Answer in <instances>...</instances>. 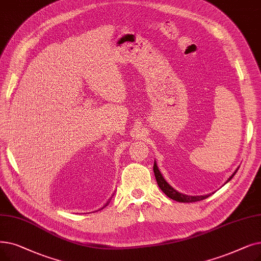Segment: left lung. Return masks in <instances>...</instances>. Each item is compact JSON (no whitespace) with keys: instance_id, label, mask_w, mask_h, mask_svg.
<instances>
[{"instance_id":"8db88e82","label":"left lung","mask_w":261,"mask_h":261,"mask_svg":"<svg viewBox=\"0 0 261 261\" xmlns=\"http://www.w3.org/2000/svg\"><path fill=\"white\" fill-rule=\"evenodd\" d=\"M238 169H239V168H237V171H238ZM237 171L229 177V179L226 181V182H228L229 180H231V178L234 176ZM153 173H154V176H155V179H156V182H158L159 188H160L164 192V194L166 196H168L169 198H172V199H174L176 201H179V202H194V201H199V200L205 199V198H207V197H209L211 195V194H208V195H205V196H190V195H185V194L179 193V192L174 190L171 186H169L166 182L165 179L161 175L160 171H159V168H158L155 162L153 164Z\"/></svg>"}]
</instances>
